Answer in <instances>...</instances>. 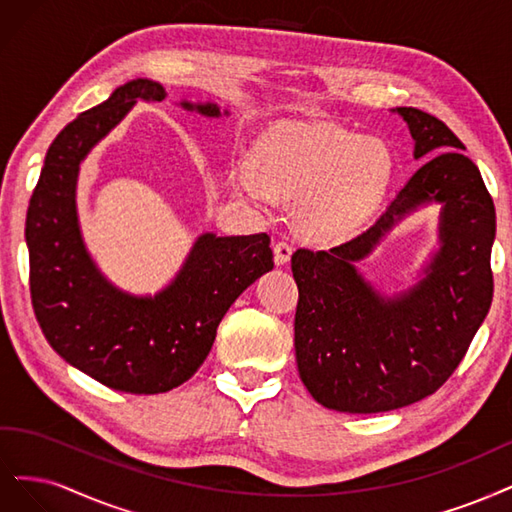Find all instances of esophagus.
Wrapping results in <instances>:
<instances>
[{
	"label": "esophagus",
	"instance_id": "obj_1",
	"mask_svg": "<svg viewBox=\"0 0 512 512\" xmlns=\"http://www.w3.org/2000/svg\"><path fill=\"white\" fill-rule=\"evenodd\" d=\"M291 253H293V246L287 240L274 242V261L278 263V266H283V263H287L291 259Z\"/></svg>",
	"mask_w": 512,
	"mask_h": 512
}]
</instances>
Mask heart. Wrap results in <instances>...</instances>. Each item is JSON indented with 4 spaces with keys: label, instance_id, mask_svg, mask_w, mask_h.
I'll use <instances>...</instances> for the list:
<instances>
[{
    "label": "heart",
    "instance_id": "1",
    "mask_svg": "<svg viewBox=\"0 0 512 512\" xmlns=\"http://www.w3.org/2000/svg\"><path fill=\"white\" fill-rule=\"evenodd\" d=\"M389 176V155L374 140L329 125L283 123L238 168L234 185L259 206L274 193L302 195V223L317 238H342L368 219Z\"/></svg>",
    "mask_w": 512,
    "mask_h": 512
}]
</instances>
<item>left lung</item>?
Instances as JSON below:
<instances>
[{
	"mask_svg": "<svg viewBox=\"0 0 512 512\" xmlns=\"http://www.w3.org/2000/svg\"><path fill=\"white\" fill-rule=\"evenodd\" d=\"M427 159L370 229L329 251L291 257L300 300L295 359L325 408L387 412L436 393L464 359L493 298L496 208L464 144L419 108H398ZM427 201L443 204V246L417 287L383 299L354 270L390 225Z\"/></svg>",
	"mask_w": 512,
	"mask_h": 512,
	"instance_id": "obj_1",
	"label": "left lung"
}]
</instances>
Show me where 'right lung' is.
Here are the masks:
<instances>
[{"label":"right lung","instance_id":"right-lung-1","mask_svg":"<svg viewBox=\"0 0 512 512\" xmlns=\"http://www.w3.org/2000/svg\"><path fill=\"white\" fill-rule=\"evenodd\" d=\"M138 100L163 102L166 91L136 78L59 131L31 193L25 238L31 304L48 344L102 385L148 395L189 381L229 306L274 268V255L268 234H204L174 283L155 298H131L97 272L76 219L78 166ZM180 106L221 114L217 104Z\"/></svg>","mask_w":512,"mask_h":512}]
</instances>
